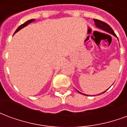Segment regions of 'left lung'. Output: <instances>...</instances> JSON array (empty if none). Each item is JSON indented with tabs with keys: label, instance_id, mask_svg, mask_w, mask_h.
<instances>
[{
	"label": "left lung",
	"instance_id": "obj_1",
	"mask_svg": "<svg viewBox=\"0 0 127 127\" xmlns=\"http://www.w3.org/2000/svg\"><path fill=\"white\" fill-rule=\"evenodd\" d=\"M94 21H95V25L96 27H98V29H101L102 30H103L105 31H107L109 32V33L112 34L113 35H114V36H117L116 35V34L113 31V29L110 27L109 25H108L107 24L105 23V22H104L103 21L101 20H96V19H94ZM80 93V92H79ZM105 93V91L103 92V93Z\"/></svg>",
	"mask_w": 127,
	"mask_h": 127
}]
</instances>
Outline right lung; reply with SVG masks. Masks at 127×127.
Segmentation results:
<instances>
[{
  "label": "right lung",
  "mask_w": 127,
  "mask_h": 127,
  "mask_svg": "<svg viewBox=\"0 0 127 127\" xmlns=\"http://www.w3.org/2000/svg\"><path fill=\"white\" fill-rule=\"evenodd\" d=\"M33 21H34L33 19H32V20H28V21H27V22H26L25 23L22 24V25H20V26H19L18 29H17V30L15 31V32H18V31H20V29H22V28H24V27H25V26H27V25H28V24H29V23H31V22H33Z\"/></svg>",
  "instance_id": "1"
}]
</instances>
